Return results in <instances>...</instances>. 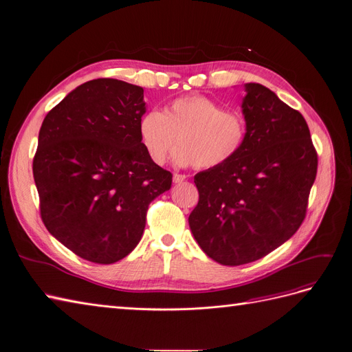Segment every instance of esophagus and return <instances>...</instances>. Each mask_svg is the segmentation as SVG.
<instances>
[{
    "label": "esophagus",
    "instance_id": "1",
    "mask_svg": "<svg viewBox=\"0 0 352 352\" xmlns=\"http://www.w3.org/2000/svg\"><path fill=\"white\" fill-rule=\"evenodd\" d=\"M187 178V175H184V174H178V173H175L174 175H173V181L175 184H179V183H183V181Z\"/></svg>",
    "mask_w": 352,
    "mask_h": 352
}]
</instances>
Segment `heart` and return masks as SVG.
I'll use <instances>...</instances> for the list:
<instances>
[{"instance_id":"heart-1","label":"heart","mask_w":352,"mask_h":352,"mask_svg":"<svg viewBox=\"0 0 352 352\" xmlns=\"http://www.w3.org/2000/svg\"><path fill=\"white\" fill-rule=\"evenodd\" d=\"M139 138L149 158L162 165L175 138L174 162L214 169L236 158L248 138V123L239 111H229L204 96L171 101L160 111H148L139 122Z\"/></svg>"}]
</instances>
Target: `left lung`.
Returning a JSON list of instances; mask_svg holds the SVG:
<instances>
[{
    "label": "left lung",
    "instance_id": "obj_1",
    "mask_svg": "<svg viewBox=\"0 0 352 352\" xmlns=\"http://www.w3.org/2000/svg\"><path fill=\"white\" fill-rule=\"evenodd\" d=\"M248 138L236 158L194 175L190 229L207 256L242 265L290 239L306 217L318 153L305 117L261 84L245 85Z\"/></svg>",
    "mask_w": 352,
    "mask_h": 352
}]
</instances>
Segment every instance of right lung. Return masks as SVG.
Returning <instances> with one entry per match:
<instances>
[{
  "instance_id": "1",
  "label": "right lung",
  "mask_w": 352,
  "mask_h": 352,
  "mask_svg": "<svg viewBox=\"0 0 352 352\" xmlns=\"http://www.w3.org/2000/svg\"><path fill=\"white\" fill-rule=\"evenodd\" d=\"M143 88L88 81L52 109L38 132L33 177L46 229L75 255L113 264L132 252L151 201L171 188L139 138Z\"/></svg>"
}]
</instances>
